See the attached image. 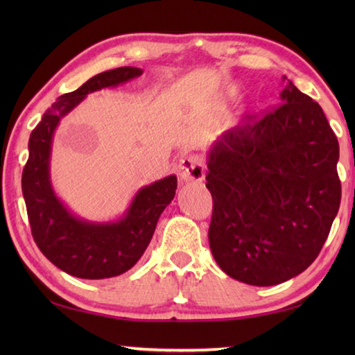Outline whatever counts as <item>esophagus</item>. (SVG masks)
Returning <instances> with one entry per match:
<instances>
[{
	"mask_svg": "<svg viewBox=\"0 0 355 355\" xmlns=\"http://www.w3.org/2000/svg\"><path fill=\"white\" fill-rule=\"evenodd\" d=\"M178 175L182 182H202L205 178V164L199 155H189L180 159Z\"/></svg>",
	"mask_w": 355,
	"mask_h": 355,
	"instance_id": "34e87169",
	"label": "esophagus"
}]
</instances>
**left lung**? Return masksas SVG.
<instances>
[{
  "label": "left lung",
  "instance_id": "8db88e82",
  "mask_svg": "<svg viewBox=\"0 0 355 355\" xmlns=\"http://www.w3.org/2000/svg\"><path fill=\"white\" fill-rule=\"evenodd\" d=\"M280 101L228 130L208 155L209 249L227 275L255 286L304 272L341 200L340 147L322 107L291 81Z\"/></svg>",
  "mask_w": 355,
  "mask_h": 355
}]
</instances>
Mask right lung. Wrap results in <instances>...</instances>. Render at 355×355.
Masks as SVG:
<instances>
[{
	"label": "right lung",
	"instance_id": "add662e5",
	"mask_svg": "<svg viewBox=\"0 0 355 355\" xmlns=\"http://www.w3.org/2000/svg\"><path fill=\"white\" fill-rule=\"evenodd\" d=\"M141 75L137 67H119L92 76L76 91L61 95L29 137L21 191L33 238L48 260L78 279H110L133 268L146 252L161 213L175 196L177 177L169 175L141 188L122 219L97 224L71 214L50 182L51 142L61 119L87 94Z\"/></svg>",
	"mask_w": 355,
	"mask_h": 355
}]
</instances>
